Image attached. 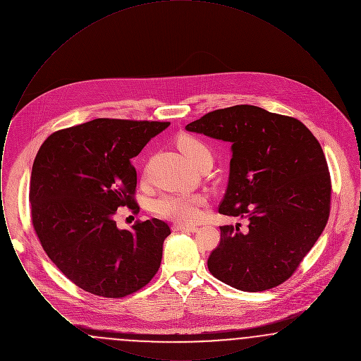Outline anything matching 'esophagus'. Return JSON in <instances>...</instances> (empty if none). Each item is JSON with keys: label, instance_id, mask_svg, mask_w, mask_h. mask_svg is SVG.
Returning <instances> with one entry per match:
<instances>
[{"label": "esophagus", "instance_id": "obj_1", "mask_svg": "<svg viewBox=\"0 0 361 361\" xmlns=\"http://www.w3.org/2000/svg\"><path fill=\"white\" fill-rule=\"evenodd\" d=\"M173 231H188V233H195L197 231V227L195 226H188V224H173Z\"/></svg>", "mask_w": 361, "mask_h": 361}]
</instances>
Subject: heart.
Here are the masks:
<instances>
[{
	"mask_svg": "<svg viewBox=\"0 0 361 361\" xmlns=\"http://www.w3.org/2000/svg\"><path fill=\"white\" fill-rule=\"evenodd\" d=\"M180 152L193 164L203 157H211V150L197 137H181L177 140ZM204 197L199 193H169L155 200V212L178 224H193L200 218Z\"/></svg>",
	"mask_w": 361,
	"mask_h": 361,
	"instance_id": "1",
	"label": "heart"
}]
</instances>
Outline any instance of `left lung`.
I'll return each instance as SVG.
<instances>
[{
	"label": "left lung",
	"instance_id": "obj_1",
	"mask_svg": "<svg viewBox=\"0 0 361 361\" xmlns=\"http://www.w3.org/2000/svg\"><path fill=\"white\" fill-rule=\"evenodd\" d=\"M185 128L231 143L219 212L249 221L245 233L240 224L221 226L209 272L240 291L284 283L329 219L331 181L319 142L302 121L255 105L208 112Z\"/></svg>",
	"mask_w": 361,
	"mask_h": 361
}]
</instances>
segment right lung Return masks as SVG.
<instances>
[{"instance_id": "add662e5", "label": "right lung", "mask_w": 361, "mask_h": 361, "mask_svg": "<svg viewBox=\"0 0 361 361\" xmlns=\"http://www.w3.org/2000/svg\"><path fill=\"white\" fill-rule=\"evenodd\" d=\"M169 124L94 119L55 131L35 157V233L56 268L84 291L124 298L158 272L169 226L153 218L121 230L115 215L119 207L139 211L131 158Z\"/></svg>"}]
</instances>
